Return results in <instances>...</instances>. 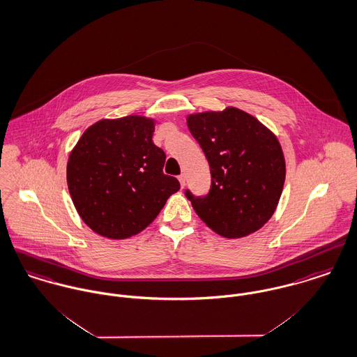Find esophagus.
<instances>
[{
    "label": "esophagus",
    "mask_w": 357,
    "mask_h": 357,
    "mask_svg": "<svg viewBox=\"0 0 357 357\" xmlns=\"http://www.w3.org/2000/svg\"><path fill=\"white\" fill-rule=\"evenodd\" d=\"M178 181H180L181 188H184V185H185V176H184V174H180V176H178Z\"/></svg>",
    "instance_id": "esophagus-1"
}]
</instances>
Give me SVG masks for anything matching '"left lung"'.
Returning a JSON list of instances; mask_svg holds the SVG:
<instances>
[{"label":"left lung","mask_w":357,"mask_h":357,"mask_svg":"<svg viewBox=\"0 0 357 357\" xmlns=\"http://www.w3.org/2000/svg\"><path fill=\"white\" fill-rule=\"evenodd\" d=\"M187 123L211 173L208 194L194 196L185 190L196 214L227 238L257 231L274 214L284 188L285 160L278 139L236 107L191 114Z\"/></svg>","instance_id":"8db88e82"}]
</instances>
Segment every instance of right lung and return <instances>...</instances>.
I'll return each instance as SVG.
<instances>
[{"label": "right lung", "instance_id": "right-lung-1", "mask_svg": "<svg viewBox=\"0 0 357 357\" xmlns=\"http://www.w3.org/2000/svg\"><path fill=\"white\" fill-rule=\"evenodd\" d=\"M154 121L140 116L100 120L84 130L66 165L72 202L98 234L127 238L162 210L180 190L163 173L166 155L153 143Z\"/></svg>", "mask_w": 357, "mask_h": 357}]
</instances>
